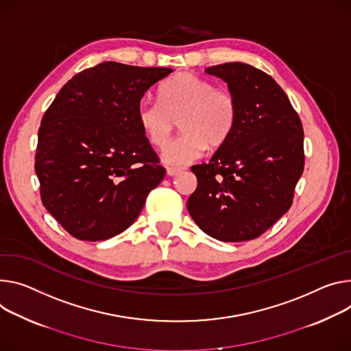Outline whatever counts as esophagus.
<instances>
[{
    "label": "esophagus",
    "mask_w": 351,
    "mask_h": 351,
    "mask_svg": "<svg viewBox=\"0 0 351 351\" xmlns=\"http://www.w3.org/2000/svg\"><path fill=\"white\" fill-rule=\"evenodd\" d=\"M180 172H182L180 168H175V167H168V168H167L168 176H176V175H179Z\"/></svg>",
    "instance_id": "34e87169"
}]
</instances>
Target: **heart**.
<instances>
[{"label": "heart", "instance_id": "heart-1", "mask_svg": "<svg viewBox=\"0 0 351 351\" xmlns=\"http://www.w3.org/2000/svg\"><path fill=\"white\" fill-rule=\"evenodd\" d=\"M238 120L235 95L217 88L193 73H179L158 89V102L143 99L137 106V121L147 140L165 148L179 121L183 134L162 154L164 162L182 167L200 158L204 149L224 145Z\"/></svg>", "mask_w": 351, "mask_h": 351}]
</instances>
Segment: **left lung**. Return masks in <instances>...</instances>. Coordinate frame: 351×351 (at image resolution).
Instances as JSON below:
<instances>
[{"label": "left lung", "instance_id": "1", "mask_svg": "<svg viewBox=\"0 0 351 351\" xmlns=\"http://www.w3.org/2000/svg\"><path fill=\"white\" fill-rule=\"evenodd\" d=\"M206 73L228 84L238 120L210 162L192 167L197 189L187 210L218 241H250L293 204L305 162L302 123L281 86L262 70L226 62Z\"/></svg>", "mask_w": 351, "mask_h": 351}]
</instances>
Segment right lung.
Masks as SVG:
<instances>
[{
  "instance_id": "right-lung-1",
  "label": "right lung",
  "mask_w": 351,
  "mask_h": 351,
  "mask_svg": "<svg viewBox=\"0 0 351 351\" xmlns=\"http://www.w3.org/2000/svg\"><path fill=\"white\" fill-rule=\"evenodd\" d=\"M171 73L106 61L74 75L46 110L35 155L40 199L74 238L97 242L123 232L164 179L137 106Z\"/></svg>"
}]
</instances>
